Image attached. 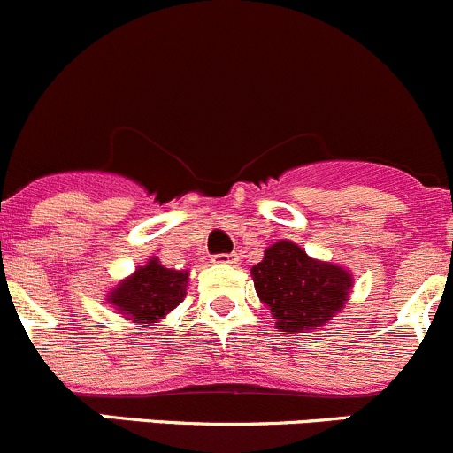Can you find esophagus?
Returning a JSON list of instances; mask_svg holds the SVG:
<instances>
[{
    "label": "esophagus",
    "instance_id": "obj_1",
    "mask_svg": "<svg viewBox=\"0 0 453 453\" xmlns=\"http://www.w3.org/2000/svg\"><path fill=\"white\" fill-rule=\"evenodd\" d=\"M237 262H240V255L237 253L213 255V264H222V266H235Z\"/></svg>",
    "mask_w": 453,
    "mask_h": 453
}]
</instances>
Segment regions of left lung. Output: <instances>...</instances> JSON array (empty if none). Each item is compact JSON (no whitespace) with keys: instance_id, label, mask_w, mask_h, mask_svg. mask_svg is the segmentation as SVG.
Masks as SVG:
<instances>
[{"instance_id":"left-lung-1","label":"left lung","mask_w":453,"mask_h":453,"mask_svg":"<svg viewBox=\"0 0 453 453\" xmlns=\"http://www.w3.org/2000/svg\"><path fill=\"white\" fill-rule=\"evenodd\" d=\"M255 290L280 333H308L328 324L348 302L352 275L343 266L312 259L302 246L280 240L250 268Z\"/></svg>"}]
</instances>
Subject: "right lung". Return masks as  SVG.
I'll return each instance as SVG.
<instances>
[{
  "label": "right lung",
  "instance_id": "1",
  "mask_svg": "<svg viewBox=\"0 0 453 453\" xmlns=\"http://www.w3.org/2000/svg\"><path fill=\"white\" fill-rule=\"evenodd\" d=\"M187 280L189 271L165 268L158 259L151 257L127 280L119 281L107 295V302L134 324H158L185 299Z\"/></svg>",
  "mask_w": 453,
  "mask_h": 453
}]
</instances>
